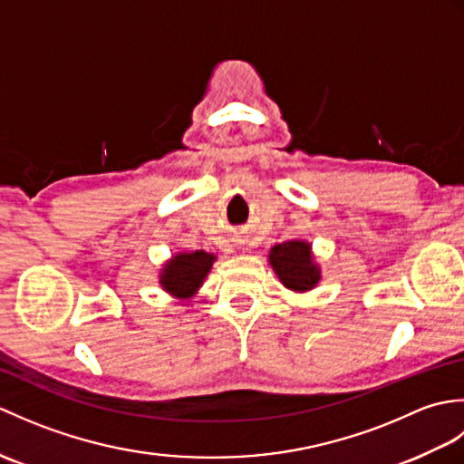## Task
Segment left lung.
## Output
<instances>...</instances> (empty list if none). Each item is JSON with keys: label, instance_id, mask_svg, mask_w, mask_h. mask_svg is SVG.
I'll use <instances>...</instances> for the list:
<instances>
[{"label": "left lung", "instance_id": "left-lung-1", "mask_svg": "<svg viewBox=\"0 0 464 464\" xmlns=\"http://www.w3.org/2000/svg\"><path fill=\"white\" fill-rule=\"evenodd\" d=\"M275 273L285 287L293 291L313 289L319 281V269L311 257V245L304 241H287L275 245L269 255Z\"/></svg>", "mask_w": 464, "mask_h": 464}]
</instances>
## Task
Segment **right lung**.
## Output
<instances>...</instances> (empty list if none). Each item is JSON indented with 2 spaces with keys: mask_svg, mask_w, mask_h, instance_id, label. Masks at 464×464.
Returning <instances> with one entry per match:
<instances>
[{
  "mask_svg": "<svg viewBox=\"0 0 464 464\" xmlns=\"http://www.w3.org/2000/svg\"><path fill=\"white\" fill-rule=\"evenodd\" d=\"M215 257L211 253L193 251L179 253L161 273V285L177 297H191L197 287L203 283L205 275L209 273Z\"/></svg>",
  "mask_w": 464,
  "mask_h": 464,
  "instance_id": "1",
  "label": "right lung"
}]
</instances>
